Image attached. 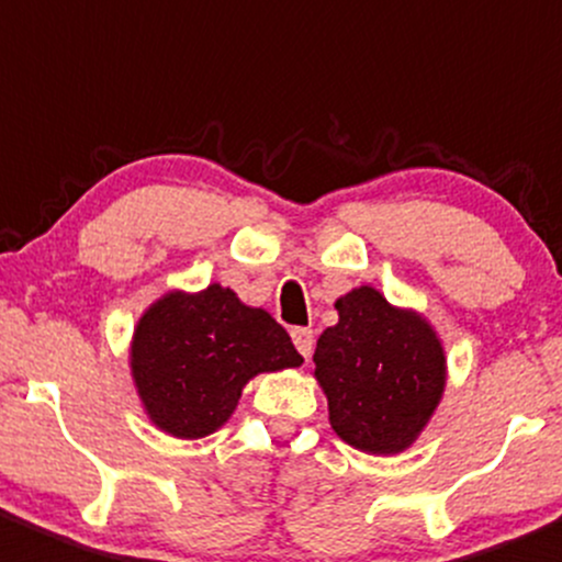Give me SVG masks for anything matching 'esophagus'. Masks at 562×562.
I'll return each instance as SVG.
<instances>
[{
    "label": "esophagus",
    "instance_id": "34e87169",
    "mask_svg": "<svg viewBox=\"0 0 562 562\" xmlns=\"http://www.w3.org/2000/svg\"><path fill=\"white\" fill-rule=\"evenodd\" d=\"M291 337H293V346H296V351L302 353L304 359L313 353V346H315V335L313 329H304V326H296V329H291Z\"/></svg>",
    "mask_w": 562,
    "mask_h": 562
}]
</instances>
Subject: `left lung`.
I'll return each mask as SVG.
<instances>
[{
  "label": "left lung",
  "mask_w": 562,
  "mask_h": 562,
  "mask_svg": "<svg viewBox=\"0 0 562 562\" xmlns=\"http://www.w3.org/2000/svg\"><path fill=\"white\" fill-rule=\"evenodd\" d=\"M335 326L315 346V379L329 423L351 448L373 456L406 450L445 392V348L426 318L397 310L362 285L335 302Z\"/></svg>",
  "instance_id": "obj_1"
}]
</instances>
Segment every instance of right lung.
I'll return each mask as SVG.
<instances>
[{
  "mask_svg": "<svg viewBox=\"0 0 562 562\" xmlns=\"http://www.w3.org/2000/svg\"><path fill=\"white\" fill-rule=\"evenodd\" d=\"M304 359L266 310L247 307L222 285L167 293L139 318L131 375L161 431L200 439L227 423L244 384Z\"/></svg>",
  "mask_w": 562,
  "mask_h": 562,
  "instance_id": "add662e5",
  "label": "right lung"
}]
</instances>
